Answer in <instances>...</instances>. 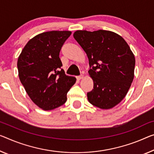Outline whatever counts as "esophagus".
Returning a JSON list of instances; mask_svg holds the SVG:
<instances>
[{"label": "esophagus", "mask_w": 154, "mask_h": 154, "mask_svg": "<svg viewBox=\"0 0 154 154\" xmlns=\"http://www.w3.org/2000/svg\"><path fill=\"white\" fill-rule=\"evenodd\" d=\"M76 79H77V80H80V79H83V75H79V76H77V77H76Z\"/></svg>", "instance_id": "34e87169"}]
</instances>
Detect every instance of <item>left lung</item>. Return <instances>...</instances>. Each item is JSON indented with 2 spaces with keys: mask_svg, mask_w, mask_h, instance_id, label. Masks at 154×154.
Returning <instances> with one entry per match:
<instances>
[{
  "mask_svg": "<svg viewBox=\"0 0 154 154\" xmlns=\"http://www.w3.org/2000/svg\"><path fill=\"white\" fill-rule=\"evenodd\" d=\"M74 37L89 59L94 89L87 93L91 105L111 109L122 100L134 77L135 57L124 38L113 32L78 30Z\"/></svg>",
  "mask_w": 154,
  "mask_h": 154,
  "instance_id": "obj_1",
  "label": "left lung"
}]
</instances>
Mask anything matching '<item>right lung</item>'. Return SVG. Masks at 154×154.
Returning a JSON list of instances; mask_svg holds the SVG:
<instances>
[{"mask_svg": "<svg viewBox=\"0 0 154 154\" xmlns=\"http://www.w3.org/2000/svg\"><path fill=\"white\" fill-rule=\"evenodd\" d=\"M72 34L69 31L43 32L29 40L18 58L21 83L34 103L48 111L63 105L75 84V77L61 69V47Z\"/></svg>", "mask_w": 154, "mask_h": 154, "instance_id": "add662e5", "label": "right lung"}]
</instances>
